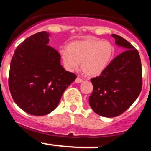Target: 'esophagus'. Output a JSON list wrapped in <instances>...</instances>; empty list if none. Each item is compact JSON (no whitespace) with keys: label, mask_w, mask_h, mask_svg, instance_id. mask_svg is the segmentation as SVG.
<instances>
[{"label":"esophagus","mask_w":151,"mask_h":151,"mask_svg":"<svg viewBox=\"0 0 151 151\" xmlns=\"http://www.w3.org/2000/svg\"><path fill=\"white\" fill-rule=\"evenodd\" d=\"M83 81V80H82V79H80V77H77V78L75 80V83H81Z\"/></svg>","instance_id":"esophagus-1"}]
</instances>
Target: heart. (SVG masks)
Listing matches in <instances>:
<instances>
[{
	"label": "heart",
	"mask_w": 151,
	"mask_h": 151,
	"mask_svg": "<svg viewBox=\"0 0 151 151\" xmlns=\"http://www.w3.org/2000/svg\"><path fill=\"white\" fill-rule=\"evenodd\" d=\"M111 43L89 37L71 42L68 49H60V55L65 68L74 71L81 63V68L90 77L100 75L107 68L114 55Z\"/></svg>",
	"instance_id": "b5f03b06"
}]
</instances>
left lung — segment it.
I'll use <instances>...</instances> for the list:
<instances>
[{
  "mask_svg": "<svg viewBox=\"0 0 151 151\" xmlns=\"http://www.w3.org/2000/svg\"><path fill=\"white\" fill-rule=\"evenodd\" d=\"M115 43L123 48L106 69L91 79L93 86L89 104L98 115L115 117L135 102L142 86V65L138 51L125 39L113 34Z\"/></svg>",
  "mask_w": 151,
  "mask_h": 151,
  "instance_id": "1",
  "label": "left lung"
}]
</instances>
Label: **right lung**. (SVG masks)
<instances>
[{"mask_svg": "<svg viewBox=\"0 0 151 151\" xmlns=\"http://www.w3.org/2000/svg\"><path fill=\"white\" fill-rule=\"evenodd\" d=\"M49 35L40 32L23 40L10 63L12 96L23 111L35 116L54 111L65 89L77 78L64 69L60 54L48 45Z\"/></svg>", "mask_w": 151, "mask_h": 151, "instance_id": "obj_1", "label": "right lung"}]
</instances>
